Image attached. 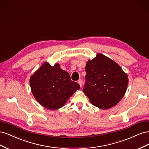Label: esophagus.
<instances>
[{
  "mask_svg": "<svg viewBox=\"0 0 149 149\" xmlns=\"http://www.w3.org/2000/svg\"><path fill=\"white\" fill-rule=\"evenodd\" d=\"M78 83L79 84V85H80V86H81V88L82 86H83V81H82V79H79L78 80Z\"/></svg>",
  "mask_w": 149,
  "mask_h": 149,
  "instance_id": "obj_1",
  "label": "esophagus"
}]
</instances>
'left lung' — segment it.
I'll return each instance as SVG.
<instances>
[{
    "label": "left lung",
    "mask_w": 149,
    "mask_h": 149,
    "mask_svg": "<svg viewBox=\"0 0 149 149\" xmlns=\"http://www.w3.org/2000/svg\"><path fill=\"white\" fill-rule=\"evenodd\" d=\"M83 92L94 106L107 109L118 104L124 96L128 77L116 62L102 54L89 60Z\"/></svg>",
    "instance_id": "left-lung-1"
}]
</instances>
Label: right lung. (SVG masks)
<instances>
[{"label": "right lung", "mask_w": 149, "mask_h": 149, "mask_svg": "<svg viewBox=\"0 0 149 149\" xmlns=\"http://www.w3.org/2000/svg\"><path fill=\"white\" fill-rule=\"evenodd\" d=\"M30 84L33 96L40 104L51 110L64 106L79 84L71 80L67 71L61 69L59 64L52 66L45 63L31 76Z\"/></svg>", "instance_id": "1"}]
</instances>
